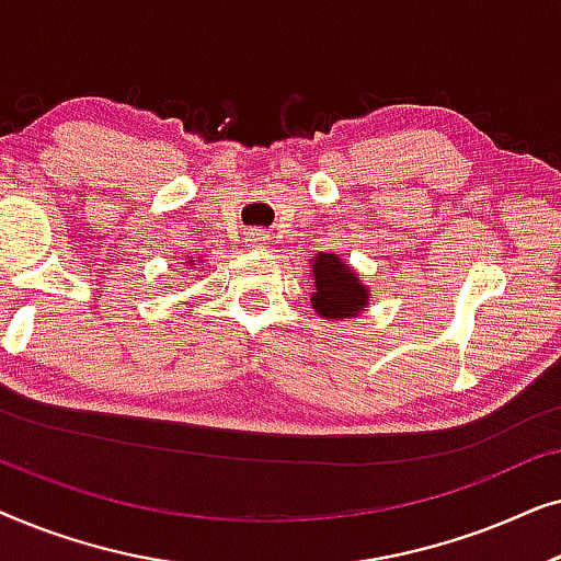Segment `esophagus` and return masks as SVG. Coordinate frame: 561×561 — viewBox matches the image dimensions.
<instances>
[{
    "label": "esophagus",
    "instance_id": "esophagus-1",
    "mask_svg": "<svg viewBox=\"0 0 561 561\" xmlns=\"http://www.w3.org/2000/svg\"><path fill=\"white\" fill-rule=\"evenodd\" d=\"M250 244V248H265L267 242H271V234L263 232V229H252V232H248V240H244Z\"/></svg>",
    "mask_w": 561,
    "mask_h": 561
}]
</instances>
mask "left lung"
<instances>
[{"mask_svg":"<svg viewBox=\"0 0 561 561\" xmlns=\"http://www.w3.org/2000/svg\"><path fill=\"white\" fill-rule=\"evenodd\" d=\"M311 280L317 286L311 294V306L319 317L340 321L357 317L359 311L367 309L370 294H367L363 280L332 252H319V257H313Z\"/></svg>","mask_w":561,"mask_h":561,"instance_id":"1","label":"left lung"}]
</instances>
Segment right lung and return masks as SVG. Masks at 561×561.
<instances>
[{
  "label": "right lung",
  "instance_id": "obj_1",
  "mask_svg": "<svg viewBox=\"0 0 561 561\" xmlns=\"http://www.w3.org/2000/svg\"><path fill=\"white\" fill-rule=\"evenodd\" d=\"M188 263H191V260H188Z\"/></svg>",
  "mask_w": 561,
  "mask_h": 561
}]
</instances>
